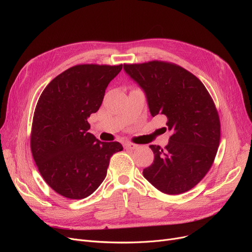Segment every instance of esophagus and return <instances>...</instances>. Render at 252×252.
<instances>
[{"label": "esophagus", "mask_w": 252, "mask_h": 252, "mask_svg": "<svg viewBox=\"0 0 252 252\" xmlns=\"http://www.w3.org/2000/svg\"><path fill=\"white\" fill-rule=\"evenodd\" d=\"M125 148L128 149V150H134L138 148V145L134 144V143H126L125 144Z\"/></svg>", "instance_id": "esophagus-1"}]
</instances>
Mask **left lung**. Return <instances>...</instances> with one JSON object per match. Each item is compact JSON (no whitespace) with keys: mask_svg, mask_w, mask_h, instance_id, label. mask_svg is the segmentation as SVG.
<instances>
[{"mask_svg":"<svg viewBox=\"0 0 252 252\" xmlns=\"http://www.w3.org/2000/svg\"><path fill=\"white\" fill-rule=\"evenodd\" d=\"M124 68L144 90L151 115H164L171 133L163 149L149 146L154 160L144 168V178L165 194L191 190L208 173L220 145L213 98L199 78L175 63L154 60Z\"/></svg>","mask_w":252,"mask_h":252,"instance_id":"8db88e82","label":"left lung"}]
</instances>
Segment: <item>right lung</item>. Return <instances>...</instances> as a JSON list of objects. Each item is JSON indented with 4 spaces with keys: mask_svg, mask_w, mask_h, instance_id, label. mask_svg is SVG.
<instances>
[{
    "mask_svg": "<svg viewBox=\"0 0 252 252\" xmlns=\"http://www.w3.org/2000/svg\"><path fill=\"white\" fill-rule=\"evenodd\" d=\"M121 65L79 64L66 69L45 88L32 119L31 149L39 174L56 193L83 199L107 175L118 142H100L89 133L88 118L99 110L105 90Z\"/></svg>",
    "mask_w": 252,
    "mask_h": 252,
    "instance_id": "add662e5",
    "label": "right lung"
}]
</instances>
